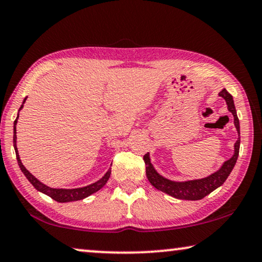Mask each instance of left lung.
<instances>
[{
    "label": "left lung",
    "mask_w": 262,
    "mask_h": 262,
    "mask_svg": "<svg viewBox=\"0 0 262 262\" xmlns=\"http://www.w3.org/2000/svg\"><path fill=\"white\" fill-rule=\"evenodd\" d=\"M219 96L222 97L223 99L226 100L227 108H228V111L232 113L234 117V125L235 127H236V131L238 134L236 143L234 144V155L228 159V161L223 163L221 168H220L217 171L213 172L209 176L204 178H199V180L172 181L157 172V170L155 169L152 163H151L150 154L147 152L145 156H144V162H145L146 168V177L150 183L152 184L155 188L158 189V190L165 192V194L175 197V199L178 200H202L203 197L209 195L211 191L215 190V189L221 187L230 175V172H232V170L235 166V163L237 161L238 150H240V122H238L233 97L227 92L226 89H223L221 92L219 93Z\"/></svg>",
    "instance_id": "obj_1"
}]
</instances>
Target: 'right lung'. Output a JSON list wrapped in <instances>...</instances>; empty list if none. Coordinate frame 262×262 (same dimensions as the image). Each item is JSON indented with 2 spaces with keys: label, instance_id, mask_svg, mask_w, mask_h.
<instances>
[{
  "label": "right lung",
  "instance_id": "obj_1",
  "mask_svg": "<svg viewBox=\"0 0 262 262\" xmlns=\"http://www.w3.org/2000/svg\"><path fill=\"white\" fill-rule=\"evenodd\" d=\"M26 100H27V98H25L24 101H22V105H21V107L18 108V112L24 108V104L26 103ZM17 119H18V113H17L16 119H15V122H14V137H13L14 138V149H15V154H16V159H17L18 166H20L21 171L24 172V175L27 177V180L33 184V187L35 188L37 191H40L45 195L52 197V199L56 201V202L66 203V202H73V201L84 200V199H86V197H89L92 194H94V192H97L98 190H100V189L103 188L106 183H107L110 175H111V168L107 170V172H106L105 175L100 178V180H98L97 182H94V183H92V184L86 185V187L73 188V189H62V188H51V187H48V185L43 184L42 182H40L39 180H37V178L34 176L33 173H30L28 170L26 169V166L22 164V162L20 159V155H18V151H17V145H16Z\"/></svg>",
  "mask_w": 262,
  "mask_h": 262
}]
</instances>
